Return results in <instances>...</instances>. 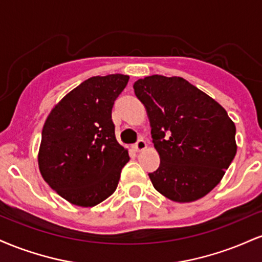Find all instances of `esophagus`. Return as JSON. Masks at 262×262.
Here are the masks:
<instances>
[{"mask_svg":"<svg viewBox=\"0 0 262 262\" xmlns=\"http://www.w3.org/2000/svg\"><path fill=\"white\" fill-rule=\"evenodd\" d=\"M134 149H135V151H143L144 149H146V143L143 139H139L137 143H135Z\"/></svg>","mask_w":262,"mask_h":262,"instance_id":"obj_1","label":"esophagus"}]
</instances>
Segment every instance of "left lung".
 Wrapping results in <instances>:
<instances>
[{
    "label": "left lung",
    "instance_id": "8db88e82",
    "mask_svg": "<svg viewBox=\"0 0 262 262\" xmlns=\"http://www.w3.org/2000/svg\"><path fill=\"white\" fill-rule=\"evenodd\" d=\"M133 87L160 155V166L149 173L152 186L180 203L204 197L236 154L235 124L227 111L182 77L152 75Z\"/></svg>",
    "mask_w": 262,
    "mask_h": 262
}]
</instances>
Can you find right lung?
<instances>
[{
  "instance_id": "1",
  "label": "right lung",
  "mask_w": 262,
  "mask_h": 262,
  "mask_svg": "<svg viewBox=\"0 0 262 262\" xmlns=\"http://www.w3.org/2000/svg\"><path fill=\"white\" fill-rule=\"evenodd\" d=\"M128 75L93 76L69 92L44 123L38 164L45 182L75 206L93 207L116 191L128 150L116 139L114 101Z\"/></svg>"
}]
</instances>
